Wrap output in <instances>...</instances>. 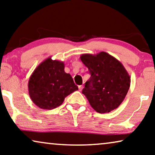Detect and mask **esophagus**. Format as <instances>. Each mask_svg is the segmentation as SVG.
Masks as SVG:
<instances>
[{"label":"esophagus","mask_w":155,"mask_h":155,"mask_svg":"<svg viewBox=\"0 0 155 155\" xmlns=\"http://www.w3.org/2000/svg\"><path fill=\"white\" fill-rule=\"evenodd\" d=\"M78 89H79L80 91H82V89H83V85H79L78 86Z\"/></svg>","instance_id":"obj_1"}]
</instances>
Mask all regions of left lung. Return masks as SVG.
<instances>
[{"label":"left lung","instance_id":"left-lung-1","mask_svg":"<svg viewBox=\"0 0 155 155\" xmlns=\"http://www.w3.org/2000/svg\"><path fill=\"white\" fill-rule=\"evenodd\" d=\"M80 59L91 75L82 91L91 107L100 114L109 113L118 108L130 84V76L124 65L102 51L94 56L83 54Z\"/></svg>","mask_w":155,"mask_h":155}]
</instances>
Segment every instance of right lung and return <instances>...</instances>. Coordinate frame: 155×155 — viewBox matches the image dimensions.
<instances>
[{"label":"right lung","mask_w":155,"mask_h":155,"mask_svg":"<svg viewBox=\"0 0 155 155\" xmlns=\"http://www.w3.org/2000/svg\"><path fill=\"white\" fill-rule=\"evenodd\" d=\"M28 89L30 98L37 107L51 110L59 107L78 87L71 75L65 73L64 63L48 58L35 70Z\"/></svg>","instance_id":"obj_1"}]
</instances>
